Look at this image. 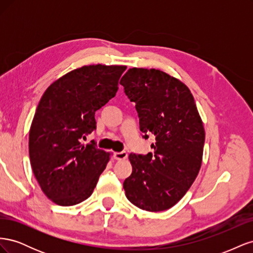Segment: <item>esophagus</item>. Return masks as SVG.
<instances>
[{"label":"esophagus","mask_w":253,"mask_h":253,"mask_svg":"<svg viewBox=\"0 0 253 253\" xmlns=\"http://www.w3.org/2000/svg\"><path fill=\"white\" fill-rule=\"evenodd\" d=\"M114 158L117 160H125L127 158V153L126 152H116L114 154Z\"/></svg>","instance_id":"1"}]
</instances>
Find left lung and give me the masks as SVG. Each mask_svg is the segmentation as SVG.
<instances>
[{
    "label": "left lung",
    "mask_w": 253,
    "mask_h": 253,
    "mask_svg": "<svg viewBox=\"0 0 253 253\" xmlns=\"http://www.w3.org/2000/svg\"><path fill=\"white\" fill-rule=\"evenodd\" d=\"M120 84L135 103L141 131L156 136L153 154L128 155L133 172L124 182L126 196L145 211L170 209L202 167L205 128L194 98L185 83L155 68H129Z\"/></svg>",
    "instance_id": "1"
}]
</instances>
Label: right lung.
Returning <instances> with one entry per match:
<instances>
[{
	"instance_id": "right-lung-1",
	"label": "right lung",
	"mask_w": 253,
	"mask_h": 253,
	"mask_svg": "<svg viewBox=\"0 0 253 253\" xmlns=\"http://www.w3.org/2000/svg\"><path fill=\"white\" fill-rule=\"evenodd\" d=\"M125 65H84L44 91L29 129V158L49 200L74 206L88 198L111 153L80 142L96 128L95 113L116 95Z\"/></svg>"
}]
</instances>
